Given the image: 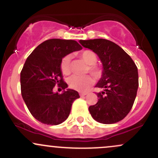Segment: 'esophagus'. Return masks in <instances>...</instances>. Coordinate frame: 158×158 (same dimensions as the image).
<instances>
[{"mask_svg":"<svg viewBox=\"0 0 158 158\" xmlns=\"http://www.w3.org/2000/svg\"><path fill=\"white\" fill-rule=\"evenodd\" d=\"M87 94L86 92H81V93H79V95H80V97H84Z\"/></svg>","mask_w":158,"mask_h":158,"instance_id":"obj_1","label":"esophagus"}]
</instances>
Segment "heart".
<instances>
[{
  "label": "heart",
  "instance_id": "heart-1",
  "mask_svg": "<svg viewBox=\"0 0 158 158\" xmlns=\"http://www.w3.org/2000/svg\"><path fill=\"white\" fill-rule=\"evenodd\" d=\"M79 57L88 64V70L96 79H99L102 76V69L96 64L97 62V56L90 50H85L79 53ZM70 55L65 56L61 61L60 68L64 75H68L70 72ZM69 86L73 89L79 91H85L93 84V79L90 76L73 75L68 79Z\"/></svg>",
  "mask_w": 158,
  "mask_h": 158
}]
</instances>
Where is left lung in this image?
Wrapping results in <instances>:
<instances>
[{
    "instance_id": "left-lung-1",
    "label": "left lung",
    "mask_w": 158,
    "mask_h": 158,
    "mask_svg": "<svg viewBox=\"0 0 158 158\" xmlns=\"http://www.w3.org/2000/svg\"><path fill=\"white\" fill-rule=\"evenodd\" d=\"M84 48L97 54L103 71L96 87L104 90L97 93L98 102L89 107L90 114L97 122L113 124L130 112L139 86L138 71L129 55L109 40H80Z\"/></svg>"
}]
</instances>
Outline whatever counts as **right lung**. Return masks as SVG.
Listing matches in <instances>:
<instances>
[{"label": "right lung", "instance_id": "obj_1", "mask_svg": "<svg viewBox=\"0 0 158 158\" xmlns=\"http://www.w3.org/2000/svg\"><path fill=\"white\" fill-rule=\"evenodd\" d=\"M81 49L74 40L48 39L28 56L21 72V95L30 112L39 122L59 125L66 120L79 93L67 89L60 64L65 56ZM56 85L64 90L55 93Z\"/></svg>", "mask_w": 158, "mask_h": 158}]
</instances>
